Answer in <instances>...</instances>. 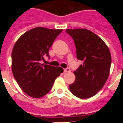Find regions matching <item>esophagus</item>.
Here are the masks:
<instances>
[{
	"label": "esophagus",
	"mask_w": 123,
	"mask_h": 123,
	"mask_svg": "<svg viewBox=\"0 0 123 123\" xmlns=\"http://www.w3.org/2000/svg\"><path fill=\"white\" fill-rule=\"evenodd\" d=\"M70 72V69L68 68H64V73H67V72Z\"/></svg>",
	"instance_id": "1"
}]
</instances>
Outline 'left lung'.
Instances as JSON below:
<instances>
[{
    "label": "left lung",
    "instance_id": "obj_1",
    "mask_svg": "<svg viewBox=\"0 0 123 123\" xmlns=\"http://www.w3.org/2000/svg\"><path fill=\"white\" fill-rule=\"evenodd\" d=\"M74 41L77 59L83 64L74 72L70 84L72 94L80 99L91 98L103 88L109 75L111 56L108 47L98 35L86 29L66 30Z\"/></svg>",
    "mask_w": 123,
    "mask_h": 123
}]
</instances>
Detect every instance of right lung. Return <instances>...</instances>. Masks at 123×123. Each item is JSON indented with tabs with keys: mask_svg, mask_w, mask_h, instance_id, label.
I'll return each mask as SVG.
<instances>
[{
	"mask_svg": "<svg viewBox=\"0 0 123 123\" xmlns=\"http://www.w3.org/2000/svg\"><path fill=\"white\" fill-rule=\"evenodd\" d=\"M62 30L37 27L24 33L12 51V70L20 88L31 98H39L51 90L63 72L61 67L41 64Z\"/></svg>",
	"mask_w": 123,
	"mask_h": 123,
	"instance_id": "add662e5",
	"label": "right lung"
}]
</instances>
